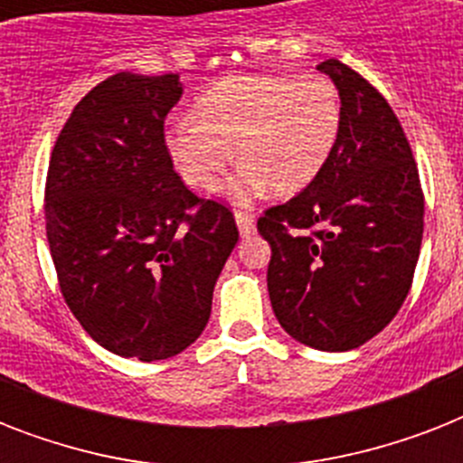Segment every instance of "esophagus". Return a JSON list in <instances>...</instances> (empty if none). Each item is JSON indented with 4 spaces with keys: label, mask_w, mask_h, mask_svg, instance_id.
Masks as SVG:
<instances>
[{
    "label": "esophagus",
    "mask_w": 463,
    "mask_h": 463,
    "mask_svg": "<svg viewBox=\"0 0 463 463\" xmlns=\"http://www.w3.org/2000/svg\"><path fill=\"white\" fill-rule=\"evenodd\" d=\"M235 223H238V231L242 238H250L254 232V216H250L245 211H235Z\"/></svg>",
    "instance_id": "1"
}]
</instances>
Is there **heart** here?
Here are the masks:
<instances>
[{
	"instance_id": "heart-1",
	"label": "heart",
	"mask_w": 463,
	"mask_h": 463,
	"mask_svg": "<svg viewBox=\"0 0 463 463\" xmlns=\"http://www.w3.org/2000/svg\"><path fill=\"white\" fill-rule=\"evenodd\" d=\"M341 96L326 76H228L165 134L175 170L189 187L203 189L232 163L240 167L218 194L250 203L269 187L296 194L322 173L341 134Z\"/></svg>"
}]
</instances>
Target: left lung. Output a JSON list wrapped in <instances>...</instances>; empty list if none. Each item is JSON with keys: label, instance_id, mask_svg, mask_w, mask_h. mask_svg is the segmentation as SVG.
<instances>
[{"label": "left lung", "instance_id": "1", "mask_svg": "<svg viewBox=\"0 0 463 463\" xmlns=\"http://www.w3.org/2000/svg\"><path fill=\"white\" fill-rule=\"evenodd\" d=\"M344 119L324 170L257 231L271 245L267 286L283 329L317 351L380 334L409 296L423 240V192L394 110L353 69L326 60Z\"/></svg>", "mask_w": 463, "mask_h": 463}]
</instances>
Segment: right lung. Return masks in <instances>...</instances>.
<instances>
[{"instance_id": "1", "label": "right lung", "mask_w": 463, "mask_h": 463, "mask_svg": "<svg viewBox=\"0 0 463 463\" xmlns=\"http://www.w3.org/2000/svg\"><path fill=\"white\" fill-rule=\"evenodd\" d=\"M180 98V74L105 79L79 100L47 170L61 296L96 344L144 363L202 336L238 242L231 211L173 170L163 125Z\"/></svg>"}]
</instances>
